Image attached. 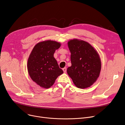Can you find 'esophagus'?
Wrapping results in <instances>:
<instances>
[{
  "mask_svg": "<svg viewBox=\"0 0 125 125\" xmlns=\"http://www.w3.org/2000/svg\"><path fill=\"white\" fill-rule=\"evenodd\" d=\"M63 71H64V73H66V70H67L66 68V67L63 68Z\"/></svg>",
  "mask_w": 125,
  "mask_h": 125,
  "instance_id": "1",
  "label": "esophagus"
}]
</instances>
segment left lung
Returning <instances> with one entry per match:
<instances>
[{
    "label": "left lung",
    "mask_w": 125,
    "mask_h": 125,
    "mask_svg": "<svg viewBox=\"0 0 125 125\" xmlns=\"http://www.w3.org/2000/svg\"><path fill=\"white\" fill-rule=\"evenodd\" d=\"M71 66L67 74L75 86L81 89L90 87L97 80L101 68L99 54L88 42L73 39L68 42Z\"/></svg>",
    "instance_id": "1"
}]
</instances>
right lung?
Masks as SVG:
<instances>
[{
  "instance_id": "1",
  "label": "right lung",
  "mask_w": 125,
  "mask_h": 125,
  "mask_svg": "<svg viewBox=\"0 0 125 125\" xmlns=\"http://www.w3.org/2000/svg\"><path fill=\"white\" fill-rule=\"evenodd\" d=\"M61 43L53 41H45L37 43L30 54L27 62L28 73L32 81L39 86L48 89L56 78L63 73L54 57L55 51Z\"/></svg>"
}]
</instances>
